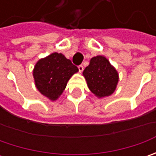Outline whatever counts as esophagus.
Masks as SVG:
<instances>
[{
  "instance_id": "1",
  "label": "esophagus",
  "mask_w": 156,
  "mask_h": 156,
  "mask_svg": "<svg viewBox=\"0 0 156 156\" xmlns=\"http://www.w3.org/2000/svg\"><path fill=\"white\" fill-rule=\"evenodd\" d=\"M78 69H79V71H80V73H81V72L83 71L84 68H83V66H82V65H80V66H78Z\"/></svg>"
}]
</instances>
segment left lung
<instances>
[{
  "instance_id": "obj_1",
  "label": "left lung",
  "mask_w": 156,
  "mask_h": 156,
  "mask_svg": "<svg viewBox=\"0 0 156 156\" xmlns=\"http://www.w3.org/2000/svg\"><path fill=\"white\" fill-rule=\"evenodd\" d=\"M82 75L89 90L97 97L104 98L115 91L119 82V74L115 68L103 55L90 59L89 65Z\"/></svg>"
}]
</instances>
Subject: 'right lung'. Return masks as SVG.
Instances as JSON below:
<instances>
[{
	"label": "right lung",
	"mask_w": 156,
	"mask_h": 156,
	"mask_svg": "<svg viewBox=\"0 0 156 156\" xmlns=\"http://www.w3.org/2000/svg\"><path fill=\"white\" fill-rule=\"evenodd\" d=\"M79 71L62 53L54 52L37 61L33 69L34 85L43 96L56 101L66 88L69 79Z\"/></svg>",
	"instance_id": "add662e5"
}]
</instances>
